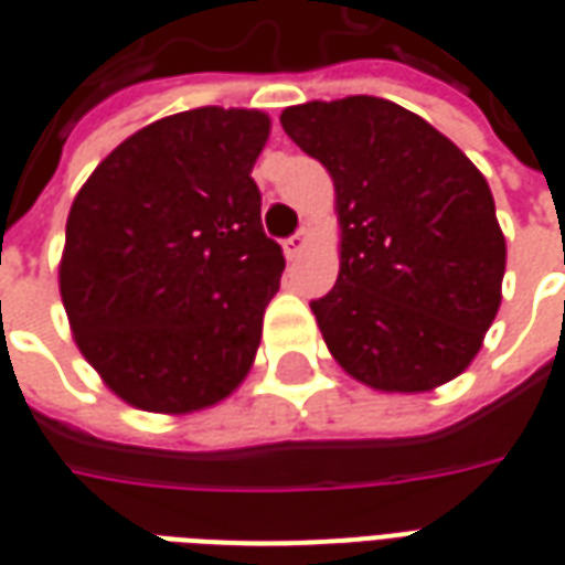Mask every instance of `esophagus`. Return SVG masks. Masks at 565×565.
I'll use <instances>...</instances> for the list:
<instances>
[{
  "mask_svg": "<svg viewBox=\"0 0 565 565\" xmlns=\"http://www.w3.org/2000/svg\"><path fill=\"white\" fill-rule=\"evenodd\" d=\"M306 247H308V230H299L294 238H287V242H284V254H287L290 259H296L302 250H306Z\"/></svg>",
  "mask_w": 565,
  "mask_h": 565,
  "instance_id": "esophagus-1",
  "label": "esophagus"
}]
</instances>
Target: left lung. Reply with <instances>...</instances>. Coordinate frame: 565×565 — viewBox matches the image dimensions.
I'll return each instance as SVG.
<instances>
[{
    "mask_svg": "<svg viewBox=\"0 0 565 565\" xmlns=\"http://www.w3.org/2000/svg\"><path fill=\"white\" fill-rule=\"evenodd\" d=\"M281 127L335 186L339 281L311 302L335 363L381 393L457 379L502 302L505 235L484 174L379 96L294 105Z\"/></svg>",
    "mask_w": 565,
    "mask_h": 565,
    "instance_id": "left-lung-1",
    "label": "left lung"
}]
</instances>
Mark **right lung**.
<instances>
[{
	"instance_id": "right-lung-1",
	"label": "right lung",
	"mask_w": 565,
	"mask_h": 565,
	"mask_svg": "<svg viewBox=\"0 0 565 565\" xmlns=\"http://www.w3.org/2000/svg\"><path fill=\"white\" fill-rule=\"evenodd\" d=\"M269 129L257 108L160 117L72 202L60 257L72 339L132 408L202 412L254 366L284 271L250 178Z\"/></svg>"
}]
</instances>
